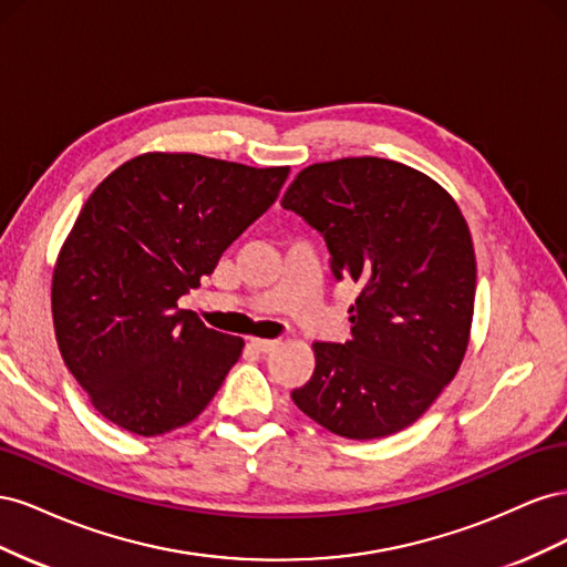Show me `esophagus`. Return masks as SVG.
I'll return each instance as SVG.
<instances>
[{
	"mask_svg": "<svg viewBox=\"0 0 567 567\" xmlns=\"http://www.w3.org/2000/svg\"><path fill=\"white\" fill-rule=\"evenodd\" d=\"M250 346H252L257 352L269 354V352L277 350V348L281 346V342H279V340H262V338H252V340H250Z\"/></svg>",
	"mask_w": 567,
	"mask_h": 567,
	"instance_id": "1",
	"label": "esophagus"
}]
</instances>
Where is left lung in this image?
Listing matches in <instances>:
<instances>
[{"mask_svg":"<svg viewBox=\"0 0 567 567\" xmlns=\"http://www.w3.org/2000/svg\"><path fill=\"white\" fill-rule=\"evenodd\" d=\"M281 205L323 236L336 281L359 286L352 338L315 342L312 379L290 398L340 437L404 431L468 348L477 269L458 205L419 169L371 156L305 167Z\"/></svg>","mask_w":567,"mask_h":567,"instance_id":"8db88e82","label":"left lung"}]
</instances>
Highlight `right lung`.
Listing matches in <instances>:
<instances>
[{"instance_id": "1", "label": "right lung", "mask_w": 567, "mask_h": 567, "mask_svg": "<svg viewBox=\"0 0 567 567\" xmlns=\"http://www.w3.org/2000/svg\"><path fill=\"white\" fill-rule=\"evenodd\" d=\"M288 173L144 153L94 188L59 252L51 315L63 362L101 416L156 437L208 406L244 338L208 329L177 300L277 200Z\"/></svg>"}]
</instances>
